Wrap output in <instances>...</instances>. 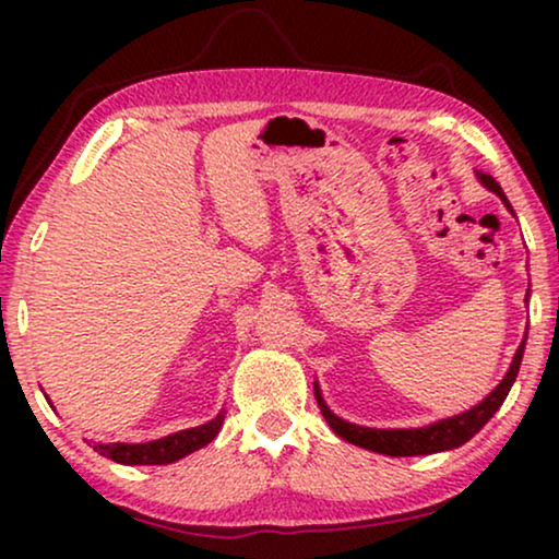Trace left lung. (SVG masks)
I'll list each match as a JSON object with an SVG mask.
<instances>
[{"label":"left lung","instance_id":"1","mask_svg":"<svg viewBox=\"0 0 559 559\" xmlns=\"http://www.w3.org/2000/svg\"><path fill=\"white\" fill-rule=\"evenodd\" d=\"M476 175H478L480 186L499 195L503 205H507V209L514 213V209H511L509 198L503 195L499 182H496L491 175H486V173H476ZM524 302H530V293H526ZM524 346H526V333H524L522 343H519L514 358H511L507 377L499 381V386H496L484 402H478L476 407L461 412V415L438 419V423H430L425 427H409V430H402V427H400V430H379V427H364V425L348 423V419L338 417L331 407H328L325 400H323V392H320L318 381L312 384V389H316L318 407H320V412H323L325 423L331 425V430L338 435V438L350 442V445H358L364 450H371V453L392 455V457L432 455V453H442V450L461 448L463 442H468L473 435H476L480 427H484L488 419H491L496 412H499L503 400H507V394L511 392V384L516 381L519 366H522V358H524Z\"/></svg>","mask_w":559,"mask_h":559}]
</instances>
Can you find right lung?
<instances>
[{"label": "right lung", "instance_id": "add662e5", "mask_svg": "<svg viewBox=\"0 0 559 559\" xmlns=\"http://www.w3.org/2000/svg\"><path fill=\"white\" fill-rule=\"evenodd\" d=\"M224 417L226 412L221 409L218 415L209 419L205 425L173 432L167 435V438L150 440V442H94V450L98 455L111 457L114 463H121V465H167V463L180 461V457H186L190 453H195V450H201L203 445H209V442L218 435L221 425H224Z\"/></svg>", "mask_w": 559, "mask_h": 559}]
</instances>
